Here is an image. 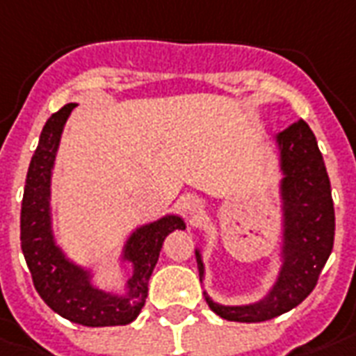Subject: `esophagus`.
Segmentation results:
<instances>
[{"instance_id": "34e87169", "label": "esophagus", "mask_w": 356, "mask_h": 356, "mask_svg": "<svg viewBox=\"0 0 356 356\" xmlns=\"http://www.w3.org/2000/svg\"><path fill=\"white\" fill-rule=\"evenodd\" d=\"M188 209L192 213H197V211H202V203L197 202V200H192V202L188 203Z\"/></svg>"}]
</instances>
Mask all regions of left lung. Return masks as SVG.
<instances>
[{
    "label": "left lung",
    "instance_id": "8db88e82",
    "mask_svg": "<svg viewBox=\"0 0 356 356\" xmlns=\"http://www.w3.org/2000/svg\"><path fill=\"white\" fill-rule=\"evenodd\" d=\"M280 149L282 267L275 286L259 302L224 306L205 295L209 308L222 319L238 323L268 321L293 310L317 284L334 244V203L321 151L310 127L297 121L276 136ZM200 280H203L202 254L196 250Z\"/></svg>",
    "mask_w": 356,
    "mask_h": 356
}]
</instances>
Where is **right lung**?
<instances>
[{"mask_svg": "<svg viewBox=\"0 0 356 356\" xmlns=\"http://www.w3.org/2000/svg\"><path fill=\"white\" fill-rule=\"evenodd\" d=\"M74 102L51 113L40 132L39 145L27 170L22 200V252L40 298L65 319L83 327L129 325L142 312L147 284L159 261L164 238L175 229H184L181 216L168 214L156 222L138 227L124 244L123 259L132 263V276L124 295L106 293L93 286L88 268L67 259L51 232L50 183L61 132L74 110Z\"/></svg>", "mask_w": 356, "mask_h": 356, "instance_id": "right-lung-1", "label": "right lung"}]
</instances>
